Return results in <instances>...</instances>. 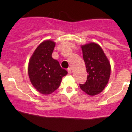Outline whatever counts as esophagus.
<instances>
[{
	"label": "esophagus",
	"instance_id": "esophagus-1",
	"mask_svg": "<svg viewBox=\"0 0 132 132\" xmlns=\"http://www.w3.org/2000/svg\"><path fill=\"white\" fill-rule=\"evenodd\" d=\"M67 71H68L69 73H71V67H69V68L67 69Z\"/></svg>",
	"mask_w": 132,
	"mask_h": 132
}]
</instances>
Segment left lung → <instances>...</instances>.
Listing matches in <instances>:
<instances>
[{"label":"left lung","instance_id":"left-lung-1","mask_svg":"<svg viewBox=\"0 0 132 132\" xmlns=\"http://www.w3.org/2000/svg\"><path fill=\"white\" fill-rule=\"evenodd\" d=\"M84 61L88 73L87 81L79 84L80 88L90 96L101 93L108 84L110 64L101 47L95 43L81 46Z\"/></svg>","mask_w":132,"mask_h":132}]
</instances>
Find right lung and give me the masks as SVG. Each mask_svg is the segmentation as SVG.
<instances>
[{"label":"right lung","instance_id":"1","mask_svg":"<svg viewBox=\"0 0 132 132\" xmlns=\"http://www.w3.org/2000/svg\"><path fill=\"white\" fill-rule=\"evenodd\" d=\"M55 45L53 41H44L38 45L29 61L30 81L43 94H50L57 89L62 78L67 74V71L61 67L59 61L52 58Z\"/></svg>","mask_w":132,"mask_h":132}]
</instances>
